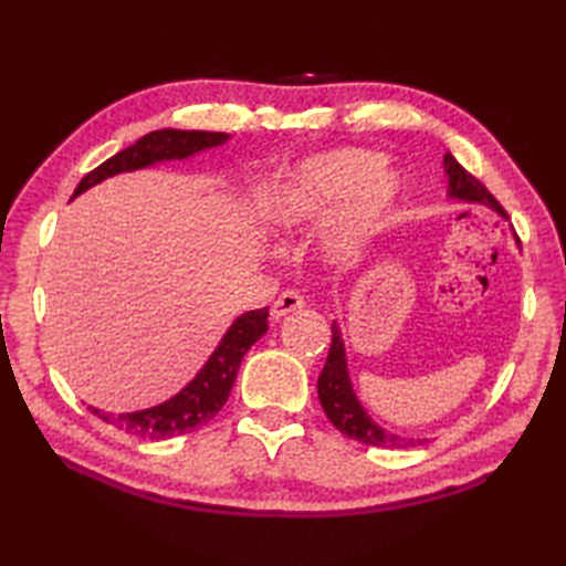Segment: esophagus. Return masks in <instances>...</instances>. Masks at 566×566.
<instances>
[{
  "label": "esophagus",
  "mask_w": 566,
  "mask_h": 566,
  "mask_svg": "<svg viewBox=\"0 0 566 566\" xmlns=\"http://www.w3.org/2000/svg\"><path fill=\"white\" fill-rule=\"evenodd\" d=\"M305 307V297L300 295L297 291H285L279 297H275V303L271 305V317L273 319H283L285 315H291L295 310H303Z\"/></svg>",
  "instance_id": "1"
}]
</instances>
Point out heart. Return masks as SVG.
Here are the masks:
<instances>
[{"mask_svg": "<svg viewBox=\"0 0 566 566\" xmlns=\"http://www.w3.org/2000/svg\"><path fill=\"white\" fill-rule=\"evenodd\" d=\"M380 165L378 153L358 147L310 157L273 188L266 206L269 218L279 228H297L350 196L332 234L334 251H348L385 216L399 193V177Z\"/></svg>", "mask_w": 566, "mask_h": 566, "instance_id": "obj_1", "label": "heart"}]
</instances>
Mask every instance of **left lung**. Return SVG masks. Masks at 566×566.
<instances>
[{"mask_svg": "<svg viewBox=\"0 0 566 566\" xmlns=\"http://www.w3.org/2000/svg\"><path fill=\"white\" fill-rule=\"evenodd\" d=\"M446 174H448V193L460 200H470V203H482L496 210L499 216H506V210L501 208L499 200L486 191V186L472 177V174L464 169L453 155H446L443 159ZM317 395L322 401V409L329 421L336 426L344 436L354 438L366 446H378V448H417L429 443V438H407L397 436L392 431H385L382 426L375 423L368 411L360 407V401L354 395V387L348 380V368H346V350L342 342V332H338L336 322L332 324V346L329 356H326L324 370L317 380Z\"/></svg>", "mask_w": 566, "mask_h": 566, "instance_id": "obj_1", "label": "left lung"}]
</instances>
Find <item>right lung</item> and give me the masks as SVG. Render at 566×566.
Returning <instances> with one entry per match:
<instances>
[{
	"label": "right lung",
	"mask_w": 566,
	"mask_h": 566,
	"mask_svg": "<svg viewBox=\"0 0 566 566\" xmlns=\"http://www.w3.org/2000/svg\"><path fill=\"white\" fill-rule=\"evenodd\" d=\"M228 133H208V130H155L143 135L135 145L120 149L118 155L106 159L94 171L86 174L74 188L72 198L84 193L86 188L94 184H102L108 177H116L120 171H133L155 165L161 159H184L191 157L200 149L216 147L228 143ZM269 332V307L244 312L237 317L234 324L222 336L216 354L208 358V363L196 378L188 382L177 397L161 401L157 407H149L143 411L130 413H108L102 409L90 407L98 419L116 426L118 431H125L137 438H147V441H159V438L181 436L200 426L208 423L228 401L232 385L240 370V363L247 350L254 346L259 338Z\"/></svg>",
	"instance_id": "right-lung-1"
}]
</instances>
